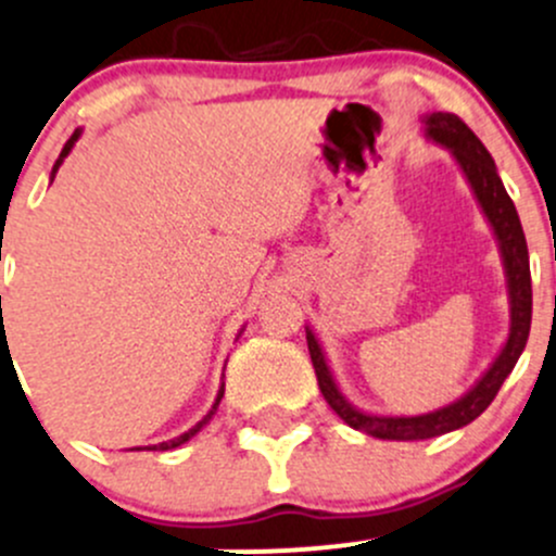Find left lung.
<instances>
[{"mask_svg":"<svg viewBox=\"0 0 556 556\" xmlns=\"http://www.w3.org/2000/svg\"><path fill=\"white\" fill-rule=\"evenodd\" d=\"M420 123L426 128V139L447 150L457 163V168L463 170L484 219H488L492 236H495L508 291V334L497 356L488 366V371L452 404L439 406V409L426 412V415H375V412L358 409L356 404L348 402L345 393L337 386V377L331 371L329 358H326V351L316 331L305 326L307 351H311L318 388L326 402L340 415V420H345L351 428L369 433L375 439H388V442H420V439H433L442 437V433L457 431V428L477 420L488 409L492 399H495V393L501 391L503 380L517 366L525 345H528L530 320H533V283H530L528 240H525L517 208H514L511 198H508L506 187H503L501 176H497L495 160L484 150L482 141L473 136V130L455 114H422Z\"/></svg>","mask_w":556,"mask_h":556,"instance_id":"left-lung-1","label":"left lung"}]
</instances>
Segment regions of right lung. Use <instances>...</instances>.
Segmentation results:
<instances>
[{
  "mask_svg": "<svg viewBox=\"0 0 556 556\" xmlns=\"http://www.w3.org/2000/svg\"><path fill=\"white\" fill-rule=\"evenodd\" d=\"M79 136H83V128H77V130H74V136H72V139L66 141V147H64V150H61L59 160H55V165H53V170H50V181L55 179V174H59L61 163H64V160L68 157V152L74 150V144H77V139H79ZM0 300H2V296H0ZM243 329H245V326H243ZM243 329L238 331V337L243 334ZM222 396H225V382H222V386H219V393H216L214 404H211L208 415H205L203 420H200V422H194V426L190 428V431H185V433H181V437H176V439H168V442H160V444H154V450H174V447H181V444H185V442H190V439L194 437V433H200V431H203V428L208 426V422H211V417L216 415V409H219V402H222ZM136 450H141V447H136Z\"/></svg>",
  "mask_w": 556,
  "mask_h": 556,
  "instance_id": "right-lung-1",
  "label": "right lung"
}]
</instances>
